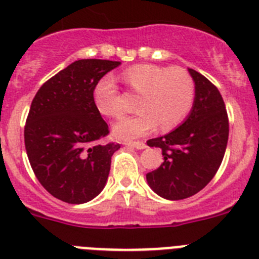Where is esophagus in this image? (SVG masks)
<instances>
[{"label":"esophagus","instance_id":"esophagus-1","mask_svg":"<svg viewBox=\"0 0 259 259\" xmlns=\"http://www.w3.org/2000/svg\"><path fill=\"white\" fill-rule=\"evenodd\" d=\"M127 146H131V148H136V149H145L146 144L144 141H130V143H125Z\"/></svg>","mask_w":259,"mask_h":259}]
</instances>
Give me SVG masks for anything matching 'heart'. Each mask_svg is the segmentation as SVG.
<instances>
[{"label":"heart","instance_id":"1","mask_svg":"<svg viewBox=\"0 0 259 259\" xmlns=\"http://www.w3.org/2000/svg\"><path fill=\"white\" fill-rule=\"evenodd\" d=\"M132 92L140 93L137 109L141 113L122 119L114 125L119 139H136L161 130L178 127L191 113L196 98V84L188 71L182 67H162L157 65H136L122 75ZM96 106L104 115L120 118L125 111L124 101L116 84L110 76L102 77L93 91Z\"/></svg>","mask_w":259,"mask_h":259}]
</instances>
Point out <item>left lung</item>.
Segmentation results:
<instances>
[{
  "label": "left lung",
  "mask_w": 259,
  "mask_h": 259,
  "mask_svg": "<svg viewBox=\"0 0 259 259\" xmlns=\"http://www.w3.org/2000/svg\"><path fill=\"white\" fill-rule=\"evenodd\" d=\"M196 84L192 111L182 125L146 144L161 148L164 161L146 174L150 188L167 200H184L198 193L218 171L227 148L228 115L218 88L189 68Z\"/></svg>",
  "instance_id": "obj_1"
}]
</instances>
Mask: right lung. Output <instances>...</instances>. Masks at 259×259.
<instances>
[{
  "label": "right lung",
  "mask_w": 259,
  "mask_h": 259,
  "mask_svg": "<svg viewBox=\"0 0 259 259\" xmlns=\"http://www.w3.org/2000/svg\"><path fill=\"white\" fill-rule=\"evenodd\" d=\"M120 62L79 59L45 81L32 100L24 145L40 184L67 203H84L104 189L118 143L96 106V84Z\"/></svg>",
  "instance_id": "right-lung-1"
}]
</instances>
